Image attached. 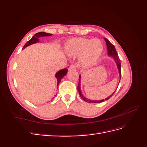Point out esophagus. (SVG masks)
<instances>
[{
	"instance_id": "34e87169",
	"label": "esophagus",
	"mask_w": 147,
	"mask_h": 147,
	"mask_svg": "<svg viewBox=\"0 0 147 147\" xmlns=\"http://www.w3.org/2000/svg\"><path fill=\"white\" fill-rule=\"evenodd\" d=\"M77 68V65L76 64H72V65H70V66L69 67V70H76Z\"/></svg>"
}]
</instances>
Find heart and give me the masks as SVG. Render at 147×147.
<instances>
[{"instance_id":"obj_1","label":"heart","mask_w":147,"mask_h":147,"mask_svg":"<svg viewBox=\"0 0 147 147\" xmlns=\"http://www.w3.org/2000/svg\"><path fill=\"white\" fill-rule=\"evenodd\" d=\"M65 51L70 56H78L80 63L85 67L94 65L103 51V45L97 38H75L65 45Z\"/></svg>"}]
</instances>
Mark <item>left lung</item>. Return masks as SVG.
<instances>
[{"instance_id": "obj_1", "label": "left lung", "mask_w": 147, "mask_h": 147, "mask_svg": "<svg viewBox=\"0 0 147 147\" xmlns=\"http://www.w3.org/2000/svg\"><path fill=\"white\" fill-rule=\"evenodd\" d=\"M105 40L107 43V50H108V54L109 56H112L113 58L114 59L115 61L117 63V67H118V70H119V77H120V79H121V61H120V59L119 58V56L117 54V52L116 51V50H115V48L114 47L113 45H112V43H111L109 40H107V38H105ZM80 79H81V77L80 75L79 77V82H78V87H77V89H78V92H79V94L80 96V97H82V99L86 101L87 102H89V103H100V102H104L105 100H108L109 99H110V97H112L113 96V94L115 93V92L113 93V94L110 96V97H107V98H106L105 99H103V100H90V99H86V97H84L81 92V90H80ZM120 81V80H119Z\"/></svg>"}]
</instances>
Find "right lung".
Instances as JSON below:
<instances>
[{"instance_id": "add662e5", "label": "right lung", "mask_w": 147, "mask_h": 147, "mask_svg": "<svg viewBox=\"0 0 147 147\" xmlns=\"http://www.w3.org/2000/svg\"><path fill=\"white\" fill-rule=\"evenodd\" d=\"M51 35L52 34H48V33L44 32H38L37 34H35L34 35V36L32 37V38L29 40L25 44L24 46L23 47V48L27 47L28 46L31 45V44H33V43L37 42L38 41V38L40 37L51 36ZM67 70H68L67 69H64L60 70L59 71H58V72H57L56 74V77L57 80V86H58L59 82H61V80L64 77V76H65L67 73Z\"/></svg>"}]
</instances>
